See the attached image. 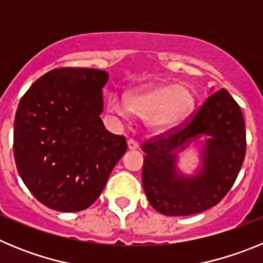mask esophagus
Segmentation results:
<instances>
[{
  "label": "esophagus",
  "instance_id": "1",
  "mask_svg": "<svg viewBox=\"0 0 263 263\" xmlns=\"http://www.w3.org/2000/svg\"><path fill=\"white\" fill-rule=\"evenodd\" d=\"M127 148H129V150H137V148H138V142L134 141V139H129V141H127Z\"/></svg>",
  "mask_w": 263,
  "mask_h": 263
}]
</instances>
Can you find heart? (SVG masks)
I'll list each match as a JSON object with an SVG mask.
<instances>
[{"label":"heart","instance_id":"heart-1","mask_svg":"<svg viewBox=\"0 0 263 263\" xmlns=\"http://www.w3.org/2000/svg\"><path fill=\"white\" fill-rule=\"evenodd\" d=\"M195 106L192 90L182 84H162L130 93L127 103L118 95H111L108 109L118 118L127 120L130 115L145 118L147 129L163 134L176 129L191 115Z\"/></svg>","mask_w":263,"mask_h":263}]
</instances>
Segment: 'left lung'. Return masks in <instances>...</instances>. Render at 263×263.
<instances>
[{
    "instance_id": "1",
    "label": "left lung",
    "mask_w": 263,
    "mask_h": 263,
    "mask_svg": "<svg viewBox=\"0 0 263 263\" xmlns=\"http://www.w3.org/2000/svg\"><path fill=\"white\" fill-rule=\"evenodd\" d=\"M190 145L199 150L201 167L185 176L177 168L178 153ZM142 150V184L153 208L166 216L203 212L220 203L240 173L246 152L242 111L228 90L220 89L184 126L147 141Z\"/></svg>"
}]
</instances>
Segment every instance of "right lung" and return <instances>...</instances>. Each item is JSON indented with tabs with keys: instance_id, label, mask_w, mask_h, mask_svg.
<instances>
[{
	"instance_id": "add662e5",
	"label": "right lung",
	"mask_w": 263,
	"mask_h": 263,
	"mask_svg": "<svg viewBox=\"0 0 263 263\" xmlns=\"http://www.w3.org/2000/svg\"><path fill=\"white\" fill-rule=\"evenodd\" d=\"M109 73L57 68L29 88L14 120V158L34 196L51 210L79 212L95 203L126 153L125 137L105 129Z\"/></svg>"
}]
</instances>
